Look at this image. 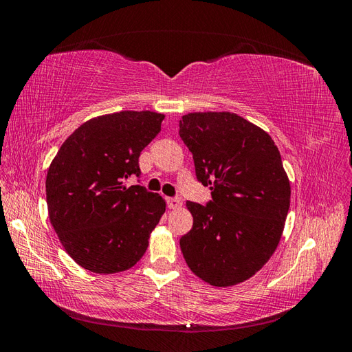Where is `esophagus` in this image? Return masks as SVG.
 <instances>
[{
    "label": "esophagus",
    "mask_w": 352,
    "mask_h": 352,
    "mask_svg": "<svg viewBox=\"0 0 352 352\" xmlns=\"http://www.w3.org/2000/svg\"><path fill=\"white\" fill-rule=\"evenodd\" d=\"M180 206H182V201H180L179 198H167V207H168V208L176 210V208H179Z\"/></svg>",
    "instance_id": "obj_1"
}]
</instances>
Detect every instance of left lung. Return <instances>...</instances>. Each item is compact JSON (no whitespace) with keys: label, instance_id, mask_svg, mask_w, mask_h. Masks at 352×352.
Masks as SVG:
<instances>
[{"label":"left lung","instance_id":"left-lung-1","mask_svg":"<svg viewBox=\"0 0 352 352\" xmlns=\"http://www.w3.org/2000/svg\"><path fill=\"white\" fill-rule=\"evenodd\" d=\"M179 127L212 197L207 206L186 202L194 225L180 250L199 279L238 285L269 261L282 236L291 185L280 153L267 132L235 113H189Z\"/></svg>","mask_w":352,"mask_h":352}]
</instances>
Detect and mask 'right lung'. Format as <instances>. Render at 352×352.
Listing matches in <instances>:
<instances>
[{"label": "right lung", "mask_w": 352, "mask_h": 352, "mask_svg": "<svg viewBox=\"0 0 352 352\" xmlns=\"http://www.w3.org/2000/svg\"><path fill=\"white\" fill-rule=\"evenodd\" d=\"M164 114L120 111L94 117L63 142L47 173L51 225L80 267L98 274L129 270L142 258L166 201L144 186L141 151L162 131Z\"/></svg>", "instance_id": "right-lung-1"}]
</instances>
